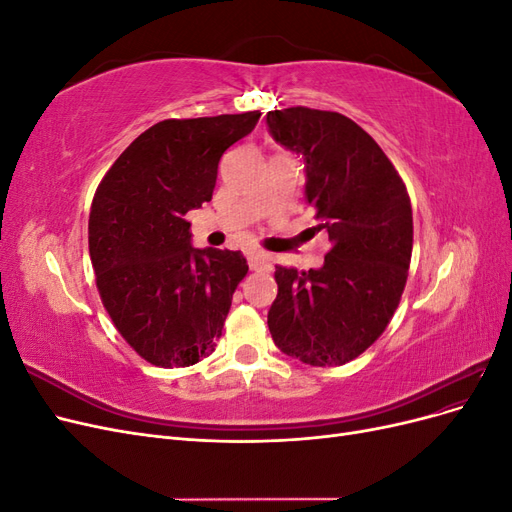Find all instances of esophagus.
Masks as SVG:
<instances>
[{"instance_id": "obj_1", "label": "esophagus", "mask_w": 512, "mask_h": 512, "mask_svg": "<svg viewBox=\"0 0 512 512\" xmlns=\"http://www.w3.org/2000/svg\"><path fill=\"white\" fill-rule=\"evenodd\" d=\"M247 262H250V269L256 273L271 271V260L265 254H250L247 256Z\"/></svg>"}]
</instances>
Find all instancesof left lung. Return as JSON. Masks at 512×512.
Returning <instances> with one entry per match:
<instances>
[{
	"instance_id": "left-lung-1",
	"label": "left lung",
	"mask_w": 512,
	"mask_h": 512,
	"mask_svg": "<svg viewBox=\"0 0 512 512\" xmlns=\"http://www.w3.org/2000/svg\"><path fill=\"white\" fill-rule=\"evenodd\" d=\"M277 143L305 162V198L331 250L320 269L275 267L269 331L284 354L314 367L344 365L384 333L406 288L412 207L406 183L352 119L292 106L269 111Z\"/></svg>"
}]
</instances>
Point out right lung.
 Here are the masks:
<instances>
[{
  "instance_id": "obj_1",
  "label": "right lung",
  "mask_w": 512,
  "mask_h": 512,
  "mask_svg": "<svg viewBox=\"0 0 512 512\" xmlns=\"http://www.w3.org/2000/svg\"><path fill=\"white\" fill-rule=\"evenodd\" d=\"M258 119H164L98 185L89 213L96 286L121 337L151 365L190 367L218 346L247 262L241 252L192 247L185 213L209 203L222 153Z\"/></svg>"
}]
</instances>
